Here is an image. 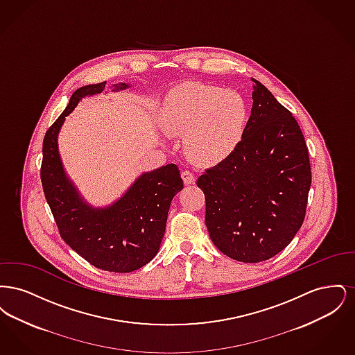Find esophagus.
I'll list each match as a JSON object with an SVG mask.
<instances>
[{
    "label": "esophagus",
    "instance_id": "34e87169",
    "mask_svg": "<svg viewBox=\"0 0 355 355\" xmlns=\"http://www.w3.org/2000/svg\"><path fill=\"white\" fill-rule=\"evenodd\" d=\"M182 178H184L185 185H190V184L196 182V175H194V173L191 170H182Z\"/></svg>",
    "mask_w": 355,
    "mask_h": 355
}]
</instances>
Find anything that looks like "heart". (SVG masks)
Segmentation results:
<instances>
[{"label": "heart", "mask_w": 355, "mask_h": 355, "mask_svg": "<svg viewBox=\"0 0 355 355\" xmlns=\"http://www.w3.org/2000/svg\"><path fill=\"white\" fill-rule=\"evenodd\" d=\"M246 116L245 101L236 92L187 83L166 94L161 122L169 135H189L186 152L190 157L211 162L236 149Z\"/></svg>", "instance_id": "1"}]
</instances>
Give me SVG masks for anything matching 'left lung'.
<instances>
[{
    "instance_id": "8db88e82",
    "label": "left lung",
    "mask_w": 355,
    "mask_h": 355,
    "mask_svg": "<svg viewBox=\"0 0 355 355\" xmlns=\"http://www.w3.org/2000/svg\"><path fill=\"white\" fill-rule=\"evenodd\" d=\"M253 107L236 149L198 177L213 243L257 263L282 252L304 223L311 166L291 112L253 80Z\"/></svg>"
}]
</instances>
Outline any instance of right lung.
I'll list each match as a JSON object with an SVG mask.
<instances>
[{"label": "right lung", "mask_w": 355, "mask_h": 355, "mask_svg": "<svg viewBox=\"0 0 355 355\" xmlns=\"http://www.w3.org/2000/svg\"><path fill=\"white\" fill-rule=\"evenodd\" d=\"M106 83L77 89L67 109L44 137L41 184L46 202L69 246L97 269L130 272L149 263L165 234L173 197L184 181L175 164L142 174L135 185L107 209H92L69 182L57 149V135L69 113L84 97L101 93ZM121 84L116 89H126Z\"/></svg>", "instance_id": "right-lung-1"}]
</instances>
